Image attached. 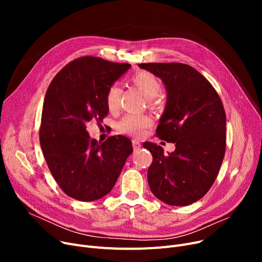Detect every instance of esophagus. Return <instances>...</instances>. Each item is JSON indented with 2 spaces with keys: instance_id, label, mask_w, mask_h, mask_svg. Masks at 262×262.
I'll use <instances>...</instances> for the list:
<instances>
[{
  "instance_id": "34e87169",
  "label": "esophagus",
  "mask_w": 262,
  "mask_h": 262,
  "mask_svg": "<svg viewBox=\"0 0 262 262\" xmlns=\"http://www.w3.org/2000/svg\"><path fill=\"white\" fill-rule=\"evenodd\" d=\"M133 147H134V149H139L141 147V144L138 141L133 140Z\"/></svg>"
}]
</instances>
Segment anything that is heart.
Segmentation results:
<instances>
[{
  "instance_id": "1",
  "label": "heart",
  "mask_w": 262,
  "mask_h": 262,
  "mask_svg": "<svg viewBox=\"0 0 262 262\" xmlns=\"http://www.w3.org/2000/svg\"><path fill=\"white\" fill-rule=\"evenodd\" d=\"M133 84L138 88L148 100L158 96L162 90L160 80L153 73L139 72L132 78ZM121 88L115 84L110 87L106 94V104L109 110H116L119 107L121 99ZM152 120L145 115H126L119 122L118 127L120 132L127 134L137 138H140L145 133V129L150 126Z\"/></svg>"
}]
</instances>
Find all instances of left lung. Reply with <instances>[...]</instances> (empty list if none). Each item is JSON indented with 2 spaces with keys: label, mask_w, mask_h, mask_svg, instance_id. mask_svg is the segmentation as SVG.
Segmentation results:
<instances>
[{
  "label": "left lung",
  "mask_w": 262,
  "mask_h": 262,
  "mask_svg": "<svg viewBox=\"0 0 262 262\" xmlns=\"http://www.w3.org/2000/svg\"><path fill=\"white\" fill-rule=\"evenodd\" d=\"M162 79L167 106L156 129L158 138L175 143L169 155L144 142L153 156L147 182L153 194L173 206L202 199L213 185L225 155L226 115L221 99L199 71L181 62L140 63Z\"/></svg>",
  "instance_id": "1"
}]
</instances>
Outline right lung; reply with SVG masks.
<instances>
[{"mask_svg": "<svg viewBox=\"0 0 262 262\" xmlns=\"http://www.w3.org/2000/svg\"><path fill=\"white\" fill-rule=\"evenodd\" d=\"M129 68L82 56L63 67L47 90L40 145L54 180L72 199L91 202L109 193L133 152L126 137L110 136L99 143L86 130L88 122L107 116V91Z\"/></svg>", "mask_w": 262, "mask_h": 262, "instance_id": "add662e5", "label": "right lung"}]
</instances>
